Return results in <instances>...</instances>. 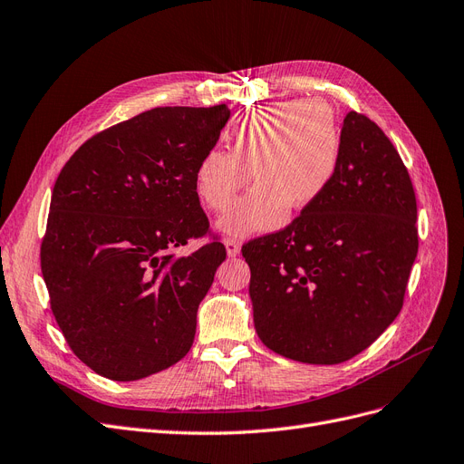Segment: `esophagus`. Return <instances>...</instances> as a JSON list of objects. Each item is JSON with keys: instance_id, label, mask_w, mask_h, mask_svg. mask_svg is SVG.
I'll return each instance as SVG.
<instances>
[{"instance_id": "obj_1", "label": "esophagus", "mask_w": 464, "mask_h": 464, "mask_svg": "<svg viewBox=\"0 0 464 464\" xmlns=\"http://www.w3.org/2000/svg\"><path fill=\"white\" fill-rule=\"evenodd\" d=\"M225 246H227L228 257H236V255L239 253V242H237V239H234V237H227V239H225Z\"/></svg>"}]
</instances>
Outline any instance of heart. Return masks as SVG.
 Listing matches in <instances>:
<instances>
[{"label": "heart", "instance_id": "1", "mask_svg": "<svg viewBox=\"0 0 464 464\" xmlns=\"http://www.w3.org/2000/svg\"><path fill=\"white\" fill-rule=\"evenodd\" d=\"M230 153L207 151L194 172L201 203L227 211L251 179L259 180L220 218L230 236L282 227L290 205L305 209L328 189L340 163L342 136L334 109L323 100H292L255 109L230 136Z\"/></svg>", "mask_w": 464, "mask_h": 464}]
</instances>
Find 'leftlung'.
Here are the masks:
<instances>
[{"label":"left lung","instance_id":"8db88e82","mask_svg":"<svg viewBox=\"0 0 464 464\" xmlns=\"http://www.w3.org/2000/svg\"><path fill=\"white\" fill-rule=\"evenodd\" d=\"M417 251L407 167L380 126L351 111L321 199L242 247L255 330L268 349L299 362L355 357L401 311Z\"/></svg>","mask_w":464,"mask_h":464}]
</instances>
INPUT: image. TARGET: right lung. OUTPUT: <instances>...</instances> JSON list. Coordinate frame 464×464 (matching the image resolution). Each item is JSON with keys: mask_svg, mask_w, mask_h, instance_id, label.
Returning <instances> with one entry per match:
<instances>
[{"mask_svg": "<svg viewBox=\"0 0 464 464\" xmlns=\"http://www.w3.org/2000/svg\"><path fill=\"white\" fill-rule=\"evenodd\" d=\"M228 119L225 103L155 107L92 136L59 172L42 275L69 347L100 376H151L194 343L227 249H174L209 230L194 172Z\"/></svg>", "mask_w": 464, "mask_h": 464, "instance_id": "right-lung-1", "label": "right lung"}]
</instances>
